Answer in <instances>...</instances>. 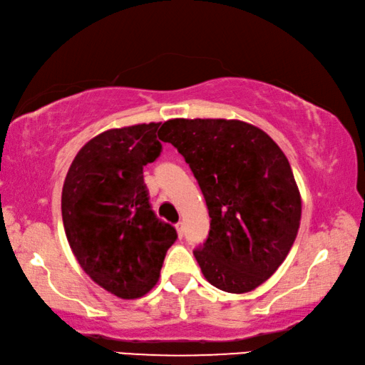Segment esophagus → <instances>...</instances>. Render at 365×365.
Segmentation results:
<instances>
[{"label":"esophagus","instance_id":"34e87169","mask_svg":"<svg viewBox=\"0 0 365 365\" xmlns=\"http://www.w3.org/2000/svg\"><path fill=\"white\" fill-rule=\"evenodd\" d=\"M175 229H177V234H178V237H183V222H177L175 224Z\"/></svg>","mask_w":365,"mask_h":365}]
</instances>
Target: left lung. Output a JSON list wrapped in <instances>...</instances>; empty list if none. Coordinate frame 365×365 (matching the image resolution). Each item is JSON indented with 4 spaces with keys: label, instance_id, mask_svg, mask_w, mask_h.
Returning <instances> with one entry per match:
<instances>
[{
    "label": "left lung",
    "instance_id": "left-lung-1",
    "mask_svg": "<svg viewBox=\"0 0 365 365\" xmlns=\"http://www.w3.org/2000/svg\"><path fill=\"white\" fill-rule=\"evenodd\" d=\"M159 138L183 155L206 200L210 234L193 252L206 281L232 294L263 284L286 259L302 214L284 153L240 120L173 118Z\"/></svg>",
    "mask_w": 365,
    "mask_h": 365
}]
</instances>
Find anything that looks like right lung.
I'll return each mask as SVG.
<instances>
[{
    "instance_id": "add662e5",
    "label": "right lung",
    "mask_w": 365,
    "mask_h": 365,
    "mask_svg": "<svg viewBox=\"0 0 365 365\" xmlns=\"http://www.w3.org/2000/svg\"><path fill=\"white\" fill-rule=\"evenodd\" d=\"M160 123L101 133L66 173L61 216L69 247L92 281L120 299H138L159 281L175 229L149 205L143 167L159 158Z\"/></svg>"
}]
</instances>
